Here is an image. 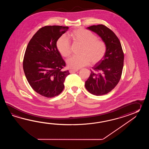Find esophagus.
I'll use <instances>...</instances> for the list:
<instances>
[{
    "label": "esophagus",
    "mask_w": 149,
    "mask_h": 149,
    "mask_svg": "<svg viewBox=\"0 0 149 149\" xmlns=\"http://www.w3.org/2000/svg\"><path fill=\"white\" fill-rule=\"evenodd\" d=\"M78 71V69H71V70H69V72H70V73H73L74 72H77Z\"/></svg>",
    "instance_id": "obj_1"
}]
</instances>
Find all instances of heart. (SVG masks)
Returning a JSON list of instances; mask_svg holds the SVG:
<instances>
[{"instance_id": "1", "label": "heart", "mask_w": 149, "mask_h": 149, "mask_svg": "<svg viewBox=\"0 0 149 149\" xmlns=\"http://www.w3.org/2000/svg\"><path fill=\"white\" fill-rule=\"evenodd\" d=\"M69 37L74 43L82 45L80 51L81 55L73 56L67 60V65L70 68L78 69L87 65L90 62L92 64L97 63L104 56L107 52L105 43L97 39L96 36L88 30L76 29L69 34ZM56 47L63 57H68L71 53L70 41L65 36L58 38Z\"/></svg>"}]
</instances>
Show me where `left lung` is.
<instances>
[{
  "instance_id": "8db88e82",
  "label": "left lung",
  "mask_w": 149,
  "mask_h": 149,
  "mask_svg": "<svg viewBox=\"0 0 149 149\" xmlns=\"http://www.w3.org/2000/svg\"><path fill=\"white\" fill-rule=\"evenodd\" d=\"M87 29L102 38L107 46V52L103 59L92 68L91 75L86 81V88L93 95H105L111 92L120 79L124 52L120 41L111 29L103 24L92 25Z\"/></svg>"
}]
</instances>
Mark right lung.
Segmentation results:
<instances>
[{
    "mask_svg": "<svg viewBox=\"0 0 149 149\" xmlns=\"http://www.w3.org/2000/svg\"><path fill=\"white\" fill-rule=\"evenodd\" d=\"M68 29L44 26L33 35L26 48L23 61L25 77L32 88L41 96L51 98L59 95L70 74L62 70L65 63L56 47L57 40Z\"/></svg>",
    "mask_w": 149,
    "mask_h": 149,
    "instance_id": "right-lung-1",
    "label": "right lung"
}]
</instances>
